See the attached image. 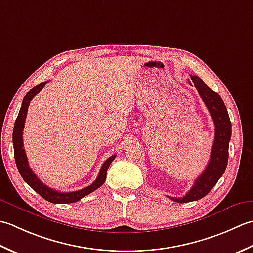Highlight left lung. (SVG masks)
I'll list each match as a JSON object with an SVG mask.
<instances>
[{
  "label": "left lung",
  "instance_id": "8db88e82",
  "mask_svg": "<svg viewBox=\"0 0 253 253\" xmlns=\"http://www.w3.org/2000/svg\"><path fill=\"white\" fill-rule=\"evenodd\" d=\"M191 80L213 118L215 137L208 166L202 174L195 180L190 191L181 198L168 197L178 203H188L202 199L214 188L227 167L228 146L231 136V122L223 99L217 92L208 87L199 76L191 75Z\"/></svg>",
  "mask_w": 253,
  "mask_h": 253
}]
</instances>
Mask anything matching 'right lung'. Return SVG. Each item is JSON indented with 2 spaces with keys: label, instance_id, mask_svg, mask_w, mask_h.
Listing matches in <instances>:
<instances>
[{
  "label": "right lung",
  "instance_id": "add662e5",
  "mask_svg": "<svg viewBox=\"0 0 253 253\" xmlns=\"http://www.w3.org/2000/svg\"><path fill=\"white\" fill-rule=\"evenodd\" d=\"M47 83L48 82H43V83H40L39 85L35 86L34 88L30 89L24 97L23 104L18 112L17 119L15 121L14 130H13V145H14L15 162H16V166L18 168L20 176L23 177L26 183H27L30 188L34 189L36 192L39 193L44 200L49 201L51 203H60V204L74 203L76 201L81 200L82 198L86 197L87 194L94 192L95 190H97L100 185L105 183L107 170L109 168L111 162L116 158V155H112L104 163V165H102L100 168L99 173H98V177L94 182H92L90 185H88V187L77 190V191L60 192V191H56V190L47 187V185H45L42 181H40L39 178L36 176L33 170L29 167L28 159H27V156H26V153L24 149L23 131H24L26 115H27L30 100H32L33 98L43 88L44 85Z\"/></svg>",
  "mask_w": 253,
  "mask_h": 253
}]
</instances>
